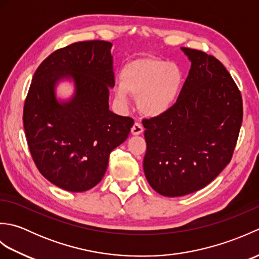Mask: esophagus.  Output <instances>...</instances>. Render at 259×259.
Masks as SVG:
<instances>
[{
	"label": "esophagus",
	"mask_w": 259,
	"mask_h": 259,
	"mask_svg": "<svg viewBox=\"0 0 259 259\" xmlns=\"http://www.w3.org/2000/svg\"><path fill=\"white\" fill-rule=\"evenodd\" d=\"M142 133H144V126H142L141 123L136 122L133 125V128H131V134H133L134 136H138V135H140Z\"/></svg>",
	"instance_id": "obj_1"
}]
</instances>
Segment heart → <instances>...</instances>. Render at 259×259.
<instances>
[{
	"mask_svg": "<svg viewBox=\"0 0 259 259\" xmlns=\"http://www.w3.org/2000/svg\"><path fill=\"white\" fill-rule=\"evenodd\" d=\"M183 84V72L176 63L161 59H140L126 63L120 72L115 97L122 103L128 93L137 97L140 112L160 115L174 106Z\"/></svg>",
	"mask_w": 259,
	"mask_h": 259,
	"instance_id": "heart-1",
	"label": "heart"
}]
</instances>
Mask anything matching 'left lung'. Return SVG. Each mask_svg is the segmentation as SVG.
<instances>
[{
    "instance_id": "1",
    "label": "left lung",
    "mask_w": 259,
    "mask_h": 259,
    "mask_svg": "<svg viewBox=\"0 0 259 259\" xmlns=\"http://www.w3.org/2000/svg\"><path fill=\"white\" fill-rule=\"evenodd\" d=\"M181 50L191 68L177 101L164 113L142 120L146 178L166 197L210 184L232 160L243 121L240 91L223 63L199 50Z\"/></svg>"
}]
</instances>
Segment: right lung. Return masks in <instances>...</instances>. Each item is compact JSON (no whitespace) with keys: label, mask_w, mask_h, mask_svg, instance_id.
Wrapping results in <instances>:
<instances>
[{"label":"right lung","mask_w":259,"mask_h":259,"mask_svg":"<svg viewBox=\"0 0 259 259\" xmlns=\"http://www.w3.org/2000/svg\"><path fill=\"white\" fill-rule=\"evenodd\" d=\"M112 45L75 42L51 53L36 69L24 102L27 146L38 171L50 183L81 192L100 183L114 148L128 138L134 119L109 110L114 85ZM72 78L75 96L60 103L55 85Z\"/></svg>","instance_id":"obj_1"}]
</instances>
